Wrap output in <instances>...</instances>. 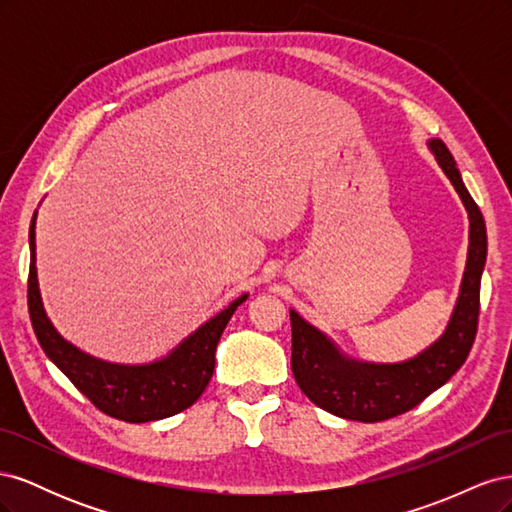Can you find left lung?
<instances>
[{"label": "left lung", "mask_w": 512, "mask_h": 512, "mask_svg": "<svg viewBox=\"0 0 512 512\" xmlns=\"http://www.w3.org/2000/svg\"><path fill=\"white\" fill-rule=\"evenodd\" d=\"M429 147L470 213L468 265L457 307L444 335L412 361L367 365L348 361L312 324H307L297 312H290V365L294 380L318 408L350 421L378 423L412 410L429 393L451 380L455 371L466 363L476 339L480 275L487 260V228L483 213L461 181L451 151L440 138H433Z\"/></svg>", "instance_id": "obj_1"}]
</instances>
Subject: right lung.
Masks as SVG:
<instances>
[{
	"mask_svg": "<svg viewBox=\"0 0 512 512\" xmlns=\"http://www.w3.org/2000/svg\"><path fill=\"white\" fill-rule=\"evenodd\" d=\"M245 299L247 294L232 301L224 312L203 324L173 354L158 363L141 367L104 363L68 344L46 318L36 275V222L29 228L27 307L38 342L46 356L91 404L119 421H158L190 408L207 389L215 369V348L230 316Z\"/></svg>",
	"mask_w": 512,
	"mask_h": 512,
	"instance_id": "1",
	"label": "right lung"
}]
</instances>
